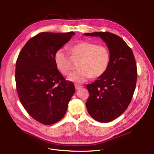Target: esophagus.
<instances>
[{"label":"esophagus","instance_id":"1","mask_svg":"<svg viewBox=\"0 0 154 154\" xmlns=\"http://www.w3.org/2000/svg\"><path fill=\"white\" fill-rule=\"evenodd\" d=\"M75 90H76V91H78V90L80 89V88H82V86L75 84Z\"/></svg>","mask_w":154,"mask_h":154}]
</instances>
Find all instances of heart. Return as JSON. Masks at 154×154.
I'll list each match as a JSON object with an SVG mask.
<instances>
[{"label": "heart", "instance_id": "heart-1", "mask_svg": "<svg viewBox=\"0 0 154 154\" xmlns=\"http://www.w3.org/2000/svg\"><path fill=\"white\" fill-rule=\"evenodd\" d=\"M72 57L81 58L79 70L73 72L67 78L69 81L82 84L92 77L97 78L103 75L109 65L110 54L109 48L103 45L87 41L79 42L70 47ZM57 68L64 75L72 70L70 57L63 48H59L54 55Z\"/></svg>", "mask_w": 154, "mask_h": 154}]
</instances>
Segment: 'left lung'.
I'll list each match as a JSON object with an SVG mask.
<instances>
[{"label":"left lung","instance_id":"8db88e82","mask_svg":"<svg viewBox=\"0 0 154 154\" xmlns=\"http://www.w3.org/2000/svg\"><path fill=\"white\" fill-rule=\"evenodd\" d=\"M84 35L99 37L110 51L106 71L87 85L90 95L85 103L92 118L99 122H109L122 115L131 102L137 78L135 59L131 48L117 35L108 32Z\"/></svg>","mask_w":154,"mask_h":154}]
</instances>
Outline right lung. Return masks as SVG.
Here are the masks:
<instances>
[{"label": "right lung", "instance_id": "right-lung-1", "mask_svg": "<svg viewBox=\"0 0 154 154\" xmlns=\"http://www.w3.org/2000/svg\"><path fill=\"white\" fill-rule=\"evenodd\" d=\"M74 35V32H42L28 40L16 62L19 99L28 114L42 124L59 122L75 93L74 84L65 80L54 61L56 51Z\"/></svg>", "mask_w": 154, "mask_h": 154}]
</instances>
